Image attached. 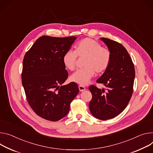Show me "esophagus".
<instances>
[{
	"mask_svg": "<svg viewBox=\"0 0 153 153\" xmlns=\"http://www.w3.org/2000/svg\"><path fill=\"white\" fill-rule=\"evenodd\" d=\"M79 89L80 91H83L85 90V87L82 85H79Z\"/></svg>",
	"mask_w": 153,
	"mask_h": 153,
	"instance_id": "1",
	"label": "esophagus"
}]
</instances>
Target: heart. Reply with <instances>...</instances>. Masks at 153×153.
<instances>
[{"instance_id":"obj_1","label":"heart","mask_w":153,"mask_h":153,"mask_svg":"<svg viewBox=\"0 0 153 153\" xmlns=\"http://www.w3.org/2000/svg\"><path fill=\"white\" fill-rule=\"evenodd\" d=\"M85 57L84 67L73 73L71 80L85 85L96 73L104 72L109 65L111 52L106 48L101 47L98 41L89 38L80 40L75 46V51L69 50L63 56V63L69 70L73 71L76 67L77 57Z\"/></svg>"}]
</instances>
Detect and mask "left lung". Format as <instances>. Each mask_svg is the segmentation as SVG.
<instances>
[{"mask_svg":"<svg viewBox=\"0 0 153 153\" xmlns=\"http://www.w3.org/2000/svg\"><path fill=\"white\" fill-rule=\"evenodd\" d=\"M101 39L110 50L111 59L96 81L105 88L89 87L92 94L89 108L95 118L107 120L118 116L128 105L133 92L135 69L129 53L122 45L105 38Z\"/></svg>","mask_w":153,"mask_h":153,"instance_id":"8db88e82","label":"left lung"}]
</instances>
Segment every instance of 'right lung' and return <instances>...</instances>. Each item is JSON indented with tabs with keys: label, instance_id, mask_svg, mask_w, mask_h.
<instances>
[{
	"label": "right lung",
	"instance_id": "add662e5",
	"mask_svg": "<svg viewBox=\"0 0 153 153\" xmlns=\"http://www.w3.org/2000/svg\"><path fill=\"white\" fill-rule=\"evenodd\" d=\"M76 36L39 37L23 60L22 84L31 108L40 117L56 121L69 112L79 93L77 85H63L68 76L63 63Z\"/></svg>",
	"mask_w": 153,
	"mask_h": 153
}]
</instances>
